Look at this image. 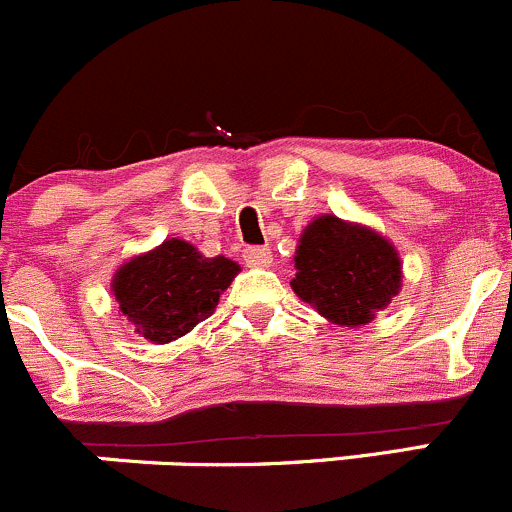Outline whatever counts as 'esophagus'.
Masks as SVG:
<instances>
[{"label":"esophagus","mask_w":512,"mask_h":512,"mask_svg":"<svg viewBox=\"0 0 512 512\" xmlns=\"http://www.w3.org/2000/svg\"><path fill=\"white\" fill-rule=\"evenodd\" d=\"M244 261L249 263V266H254V268L271 266V261H273L271 249H268V246H254V249H246L244 251Z\"/></svg>","instance_id":"obj_1"}]
</instances>
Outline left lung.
Listing matches in <instances>:
<instances>
[{
    "mask_svg": "<svg viewBox=\"0 0 512 512\" xmlns=\"http://www.w3.org/2000/svg\"><path fill=\"white\" fill-rule=\"evenodd\" d=\"M291 288L336 326L361 328L398 296L403 266L396 246L376 229L321 214L303 229Z\"/></svg>",
    "mask_w": 512,
    "mask_h": 512,
    "instance_id": "8db88e82",
    "label": "left lung"
}]
</instances>
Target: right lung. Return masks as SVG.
<instances>
[{"label": "right lung", "mask_w": 512, "mask_h": 512, "mask_svg": "<svg viewBox=\"0 0 512 512\" xmlns=\"http://www.w3.org/2000/svg\"><path fill=\"white\" fill-rule=\"evenodd\" d=\"M239 271L231 258H206L189 241L166 239L121 263L111 278V293L134 333L161 346L209 318Z\"/></svg>", "instance_id": "obj_1"}]
</instances>
